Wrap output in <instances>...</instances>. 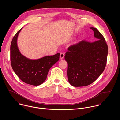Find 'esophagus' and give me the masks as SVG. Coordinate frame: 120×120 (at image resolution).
I'll use <instances>...</instances> for the list:
<instances>
[{"instance_id": "obj_1", "label": "esophagus", "mask_w": 120, "mask_h": 120, "mask_svg": "<svg viewBox=\"0 0 120 120\" xmlns=\"http://www.w3.org/2000/svg\"><path fill=\"white\" fill-rule=\"evenodd\" d=\"M64 56H65L64 53H63V52H61V53H60V59H63L64 58Z\"/></svg>"}]
</instances>
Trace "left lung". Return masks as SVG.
Segmentation results:
<instances>
[{"mask_svg": "<svg viewBox=\"0 0 120 120\" xmlns=\"http://www.w3.org/2000/svg\"><path fill=\"white\" fill-rule=\"evenodd\" d=\"M90 28L93 30L97 40L92 42L82 40L71 45L65 56L68 64L69 82L74 87L92 84L106 67L108 52L106 41L97 29Z\"/></svg>", "mask_w": 120, "mask_h": 120, "instance_id": "obj_1", "label": "left lung"}]
</instances>
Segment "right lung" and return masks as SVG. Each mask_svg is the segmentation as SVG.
<instances>
[{"instance_id": "add662e5", "label": "right lung", "mask_w": 120, "mask_h": 120, "mask_svg": "<svg viewBox=\"0 0 120 120\" xmlns=\"http://www.w3.org/2000/svg\"><path fill=\"white\" fill-rule=\"evenodd\" d=\"M22 28L17 31L11 42V67L22 81L32 86H39L46 80L49 69L59 60L60 53L34 60L25 57L20 53L17 45L18 35Z\"/></svg>"}]
</instances>
